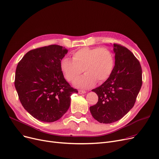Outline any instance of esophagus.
<instances>
[{
  "label": "esophagus",
  "instance_id": "1",
  "mask_svg": "<svg viewBox=\"0 0 159 159\" xmlns=\"http://www.w3.org/2000/svg\"><path fill=\"white\" fill-rule=\"evenodd\" d=\"M86 91L85 90H81V89H79V93L80 94H82V93H86Z\"/></svg>",
  "mask_w": 159,
  "mask_h": 159
}]
</instances>
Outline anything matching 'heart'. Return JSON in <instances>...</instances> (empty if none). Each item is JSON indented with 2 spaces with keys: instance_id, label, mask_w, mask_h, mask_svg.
<instances>
[{
  "instance_id": "heart-1",
  "label": "heart",
  "mask_w": 159,
  "mask_h": 159,
  "mask_svg": "<svg viewBox=\"0 0 159 159\" xmlns=\"http://www.w3.org/2000/svg\"><path fill=\"white\" fill-rule=\"evenodd\" d=\"M114 63L113 53L107 48L84 47L73 53V60L68 57L61 60L60 69L71 82L77 80L84 70L86 73L74 85L86 89L93 86L97 80H107L113 72Z\"/></svg>"
}]
</instances>
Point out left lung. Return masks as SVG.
I'll return each instance as SVG.
<instances>
[{"mask_svg":"<svg viewBox=\"0 0 159 159\" xmlns=\"http://www.w3.org/2000/svg\"><path fill=\"white\" fill-rule=\"evenodd\" d=\"M115 66L110 77L92 91L98 95L97 104L89 107L93 118L101 123L121 119L132 108L142 84L139 61L126 47L114 43Z\"/></svg>","mask_w":159,"mask_h":159,"instance_id":"left-lung-1","label":"left lung"}]
</instances>
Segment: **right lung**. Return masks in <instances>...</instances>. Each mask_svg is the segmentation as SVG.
<instances>
[{"label": "right lung", "instance_id": "add662e5", "mask_svg": "<svg viewBox=\"0 0 159 159\" xmlns=\"http://www.w3.org/2000/svg\"><path fill=\"white\" fill-rule=\"evenodd\" d=\"M67 49L51 45L31 50L18 63L15 87L24 108L43 122L59 120L70 108L71 95L78 93L64 79L61 60Z\"/></svg>", "mask_w": 159, "mask_h": 159}]
</instances>
